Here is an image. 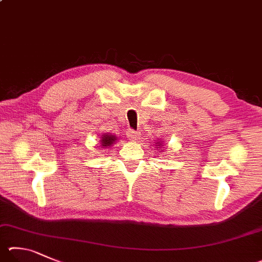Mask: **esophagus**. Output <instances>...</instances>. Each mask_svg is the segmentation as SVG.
<instances>
[{"instance_id": "esophagus-1", "label": "esophagus", "mask_w": 262, "mask_h": 262, "mask_svg": "<svg viewBox=\"0 0 262 262\" xmlns=\"http://www.w3.org/2000/svg\"><path fill=\"white\" fill-rule=\"evenodd\" d=\"M140 132H136L134 129H129L127 132V136L128 139L132 140V141H136L137 139H140Z\"/></svg>"}]
</instances>
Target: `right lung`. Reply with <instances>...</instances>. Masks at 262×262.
Masks as SVG:
<instances>
[{"mask_svg": "<svg viewBox=\"0 0 262 262\" xmlns=\"http://www.w3.org/2000/svg\"><path fill=\"white\" fill-rule=\"evenodd\" d=\"M102 140H101V143H102V146L103 147H107L110 146L113 142L116 141V136L113 135H108V134H105V135H102Z\"/></svg>", "mask_w": 262, "mask_h": 262, "instance_id": "right-lung-1", "label": "right lung"}]
</instances>
